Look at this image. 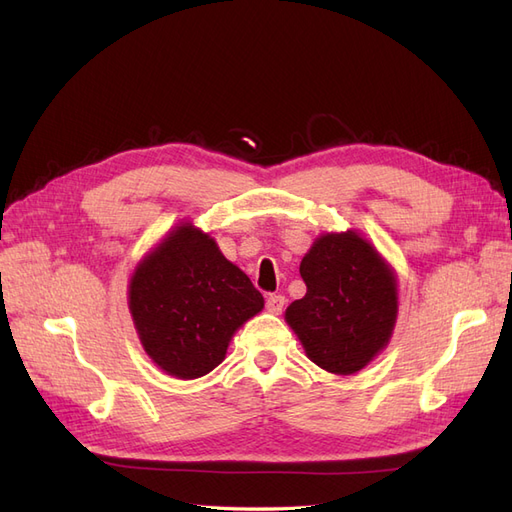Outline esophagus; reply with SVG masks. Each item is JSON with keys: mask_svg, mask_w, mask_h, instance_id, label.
<instances>
[{"mask_svg": "<svg viewBox=\"0 0 512 512\" xmlns=\"http://www.w3.org/2000/svg\"><path fill=\"white\" fill-rule=\"evenodd\" d=\"M284 305H286V299L282 297V294H269L267 297V309L271 314H282Z\"/></svg>", "mask_w": 512, "mask_h": 512, "instance_id": "esophagus-1", "label": "esophagus"}]
</instances>
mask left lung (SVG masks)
Returning a JSON list of instances; mask_svg holds the SVG:
<instances>
[{"mask_svg": "<svg viewBox=\"0 0 512 512\" xmlns=\"http://www.w3.org/2000/svg\"><path fill=\"white\" fill-rule=\"evenodd\" d=\"M305 297L286 322L309 361L337 376L361 371L389 344L397 320V277L359 232H327L301 260Z\"/></svg>", "mask_w": 512, "mask_h": 512, "instance_id": "left-lung-1", "label": "left lung"}]
</instances>
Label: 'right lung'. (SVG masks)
I'll return each mask as SVG.
<instances>
[{
    "label": "right lung",
    "mask_w": 512,
    "mask_h": 512,
    "mask_svg": "<svg viewBox=\"0 0 512 512\" xmlns=\"http://www.w3.org/2000/svg\"><path fill=\"white\" fill-rule=\"evenodd\" d=\"M128 305L149 359L168 376L194 380L224 361L232 335L265 299L215 239L188 222L138 262Z\"/></svg>",
    "instance_id": "1"
}]
</instances>
